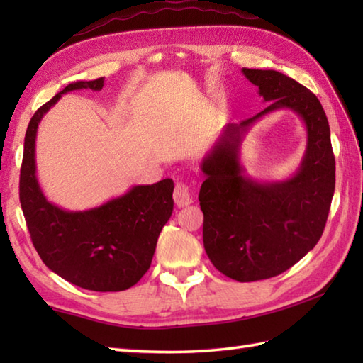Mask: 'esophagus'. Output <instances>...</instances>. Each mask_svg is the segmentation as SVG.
Returning <instances> with one entry per match:
<instances>
[{
	"label": "esophagus",
	"instance_id": "34e87169",
	"mask_svg": "<svg viewBox=\"0 0 363 363\" xmlns=\"http://www.w3.org/2000/svg\"><path fill=\"white\" fill-rule=\"evenodd\" d=\"M173 198H174V204L177 207H186V206L194 203V198H191V195H190L189 186H186V184H182V182L176 184Z\"/></svg>",
	"mask_w": 363,
	"mask_h": 363
}]
</instances>
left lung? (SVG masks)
<instances>
[{
  "label": "left lung",
  "mask_w": 363,
  "mask_h": 363,
  "mask_svg": "<svg viewBox=\"0 0 363 363\" xmlns=\"http://www.w3.org/2000/svg\"><path fill=\"white\" fill-rule=\"evenodd\" d=\"M242 73L268 107L223 128L199 164L206 179L198 199L213 267L230 279L252 282L284 273L318 243L334 196L335 159L326 113L311 90L276 70ZM276 110H291L303 121L306 151L291 178L264 183L245 174L240 151L253 123Z\"/></svg>",
  "instance_id": "8db88e82"
}]
</instances>
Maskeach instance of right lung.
<instances>
[{"instance_id":"right-lung-1","label":"right lung","mask_w":363,"mask_h":363,"mask_svg":"<svg viewBox=\"0 0 363 363\" xmlns=\"http://www.w3.org/2000/svg\"><path fill=\"white\" fill-rule=\"evenodd\" d=\"M103 87L104 78L72 82L34 113L25 135L20 203L34 248L51 272L86 290L121 291L148 272L173 213V181L134 186L101 206L67 211L48 201L35 174V138L45 113L68 91Z\"/></svg>"}]
</instances>
